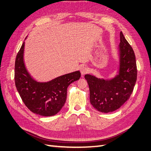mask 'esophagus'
<instances>
[{
    "mask_svg": "<svg viewBox=\"0 0 151 151\" xmlns=\"http://www.w3.org/2000/svg\"><path fill=\"white\" fill-rule=\"evenodd\" d=\"M88 72H89V69L88 67L83 66L81 68V73L82 75H84L86 74H88Z\"/></svg>",
    "mask_w": 151,
    "mask_h": 151,
    "instance_id": "esophagus-1",
    "label": "esophagus"
}]
</instances>
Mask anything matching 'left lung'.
Segmentation results:
<instances>
[{"instance_id": "1", "label": "left lung", "mask_w": 151, "mask_h": 151, "mask_svg": "<svg viewBox=\"0 0 151 151\" xmlns=\"http://www.w3.org/2000/svg\"><path fill=\"white\" fill-rule=\"evenodd\" d=\"M120 65L119 74L109 81L85 75L90 91V102L98 111L109 113L120 108L133 92L137 77L133 48L120 32Z\"/></svg>"}]
</instances>
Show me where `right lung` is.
Masks as SVG:
<instances>
[{
	"mask_svg": "<svg viewBox=\"0 0 151 151\" xmlns=\"http://www.w3.org/2000/svg\"><path fill=\"white\" fill-rule=\"evenodd\" d=\"M24 47V42L15 61L14 81L18 93L31 111L44 116L56 115L66 101L68 86L80 79L81 72H72L48 83H38L26 70L23 62Z\"/></svg>",
	"mask_w": 151,
	"mask_h": 151,
	"instance_id": "add662e5",
	"label": "right lung"
}]
</instances>
